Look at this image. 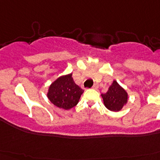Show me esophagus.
<instances>
[{
  "mask_svg": "<svg viewBox=\"0 0 160 160\" xmlns=\"http://www.w3.org/2000/svg\"><path fill=\"white\" fill-rule=\"evenodd\" d=\"M98 87H99V85H98V84L95 83V84H94V85L92 86V89H94V90H97Z\"/></svg>",
  "mask_w": 160,
  "mask_h": 160,
  "instance_id": "esophagus-1",
  "label": "esophagus"
}]
</instances>
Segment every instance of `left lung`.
<instances>
[{
	"mask_svg": "<svg viewBox=\"0 0 160 160\" xmlns=\"http://www.w3.org/2000/svg\"><path fill=\"white\" fill-rule=\"evenodd\" d=\"M101 95L105 107L111 111L120 110L128 100L126 91L121 86H119L115 80L112 83L109 90Z\"/></svg>",
	"mask_w": 160,
	"mask_h": 160,
	"instance_id": "8db88e82",
	"label": "left lung"
}]
</instances>
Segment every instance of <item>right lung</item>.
<instances>
[{
    "mask_svg": "<svg viewBox=\"0 0 160 160\" xmlns=\"http://www.w3.org/2000/svg\"><path fill=\"white\" fill-rule=\"evenodd\" d=\"M84 90L78 86L72 78V74L58 78L49 88L48 98L59 108L70 109L77 105Z\"/></svg>",
    "mask_w": 160,
    "mask_h": 160,
    "instance_id": "right-lung-1",
    "label": "right lung"
}]
</instances>
